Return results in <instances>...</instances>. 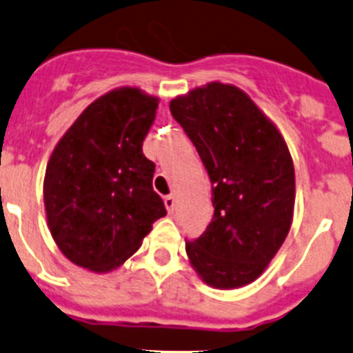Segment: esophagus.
<instances>
[{
  "instance_id": "34e87169",
  "label": "esophagus",
  "mask_w": 353,
  "mask_h": 353,
  "mask_svg": "<svg viewBox=\"0 0 353 353\" xmlns=\"http://www.w3.org/2000/svg\"><path fill=\"white\" fill-rule=\"evenodd\" d=\"M164 206H166V210L170 211V213H173L174 208H176V199H174V196L164 197Z\"/></svg>"
}]
</instances>
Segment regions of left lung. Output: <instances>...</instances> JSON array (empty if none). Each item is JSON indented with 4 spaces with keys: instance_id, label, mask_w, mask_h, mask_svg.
Listing matches in <instances>:
<instances>
[{
    "instance_id": "obj_1",
    "label": "left lung",
    "mask_w": 353,
    "mask_h": 353,
    "mask_svg": "<svg viewBox=\"0 0 353 353\" xmlns=\"http://www.w3.org/2000/svg\"><path fill=\"white\" fill-rule=\"evenodd\" d=\"M210 174L214 214L185 243L203 283L236 290L263 274L291 229L294 166L274 123L237 86L208 83L170 102Z\"/></svg>"
}]
</instances>
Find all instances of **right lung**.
Masks as SVG:
<instances>
[{"mask_svg": "<svg viewBox=\"0 0 353 353\" xmlns=\"http://www.w3.org/2000/svg\"><path fill=\"white\" fill-rule=\"evenodd\" d=\"M159 99L123 86L90 103L53 149L43 196L63 256L103 274L123 265L166 214L142 152Z\"/></svg>", "mask_w": 353, "mask_h": 353, "instance_id": "add662e5", "label": "right lung"}]
</instances>
